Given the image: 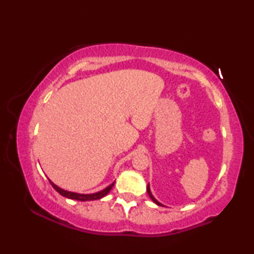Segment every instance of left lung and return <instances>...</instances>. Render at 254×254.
I'll use <instances>...</instances> for the list:
<instances>
[{
    "label": "left lung",
    "mask_w": 254,
    "mask_h": 254,
    "mask_svg": "<svg viewBox=\"0 0 254 254\" xmlns=\"http://www.w3.org/2000/svg\"><path fill=\"white\" fill-rule=\"evenodd\" d=\"M147 191H148V195H149V197H150V198L152 199L153 203H156V204H157V205H159V206H163L161 203H159V201H158L156 198H154L153 195L151 194V190H150V186H149V184H148V187H147Z\"/></svg>",
    "instance_id": "1"
}]
</instances>
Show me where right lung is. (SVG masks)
I'll list each match as a JSON object with an SVG mask.
<instances>
[{
  "mask_svg": "<svg viewBox=\"0 0 254 254\" xmlns=\"http://www.w3.org/2000/svg\"><path fill=\"white\" fill-rule=\"evenodd\" d=\"M51 186H53L56 190H57L60 195L64 196V197H67V198H70V199H75V200H80V201H87V200H96V199H101L103 197L106 196L109 194L110 190L112 189V187L114 186V183H112L109 187H106L105 189H103V190L98 191V192H94V194H78V192H74V191H68L65 190V189L58 187L57 185H55L51 180H49Z\"/></svg>",
  "mask_w": 254,
  "mask_h": 254,
  "instance_id": "add662e5",
  "label": "right lung"
}]
</instances>
